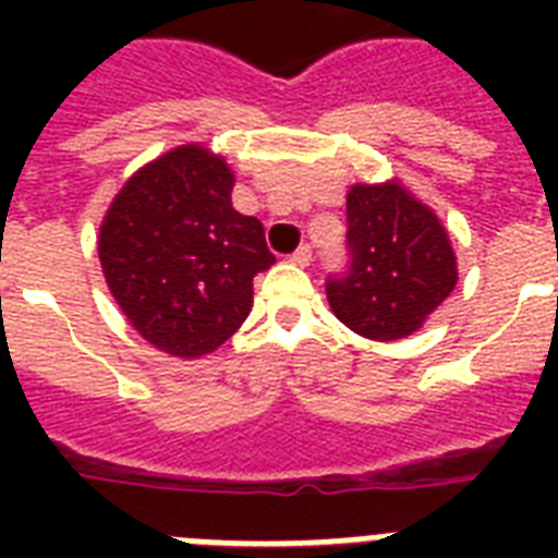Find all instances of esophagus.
Wrapping results in <instances>:
<instances>
[{
  "label": "esophagus",
  "instance_id": "obj_1",
  "mask_svg": "<svg viewBox=\"0 0 558 558\" xmlns=\"http://www.w3.org/2000/svg\"><path fill=\"white\" fill-rule=\"evenodd\" d=\"M289 260L295 263V266H310V260H313V248H310V245H301V248H295V252L289 254Z\"/></svg>",
  "mask_w": 558,
  "mask_h": 558
}]
</instances>
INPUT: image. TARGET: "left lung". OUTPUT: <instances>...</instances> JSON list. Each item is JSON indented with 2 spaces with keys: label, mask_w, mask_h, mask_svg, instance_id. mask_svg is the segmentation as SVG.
Masks as SVG:
<instances>
[{
  "label": "left lung",
  "mask_w": 558,
  "mask_h": 558,
  "mask_svg": "<svg viewBox=\"0 0 558 558\" xmlns=\"http://www.w3.org/2000/svg\"><path fill=\"white\" fill-rule=\"evenodd\" d=\"M348 252V271L327 278V301L365 339H405L458 283L446 228L397 182L350 187Z\"/></svg>",
  "instance_id": "obj_1"
}]
</instances>
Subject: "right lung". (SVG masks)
<instances>
[{"label":"right lung","instance_id":"1","mask_svg":"<svg viewBox=\"0 0 558 558\" xmlns=\"http://www.w3.org/2000/svg\"><path fill=\"white\" fill-rule=\"evenodd\" d=\"M234 173L199 144L135 173L100 222L104 278L135 330L170 356L196 359L252 313V280L275 263L263 222L231 205Z\"/></svg>","mask_w":558,"mask_h":558}]
</instances>
